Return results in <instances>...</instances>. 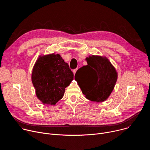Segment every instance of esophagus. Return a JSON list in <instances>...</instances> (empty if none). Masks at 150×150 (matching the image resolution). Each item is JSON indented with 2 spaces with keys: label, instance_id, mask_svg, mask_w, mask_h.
Returning <instances> with one entry per match:
<instances>
[{
  "label": "esophagus",
  "instance_id": "34e87169",
  "mask_svg": "<svg viewBox=\"0 0 150 150\" xmlns=\"http://www.w3.org/2000/svg\"><path fill=\"white\" fill-rule=\"evenodd\" d=\"M77 69H78L76 68V69H74V70H73V72H74V75L75 74V73H76V72Z\"/></svg>",
  "mask_w": 150,
  "mask_h": 150
}]
</instances>
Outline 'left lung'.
Returning <instances> with one entry per match:
<instances>
[{
    "label": "left lung",
    "instance_id": "left-lung-1",
    "mask_svg": "<svg viewBox=\"0 0 150 150\" xmlns=\"http://www.w3.org/2000/svg\"><path fill=\"white\" fill-rule=\"evenodd\" d=\"M88 65L76 71L75 79L87 99L96 102L105 100L112 92L117 78L115 68L109 60L98 56L86 59Z\"/></svg>",
    "mask_w": 150,
    "mask_h": 150
}]
</instances>
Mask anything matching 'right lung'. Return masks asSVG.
Listing matches in <instances>:
<instances>
[{"mask_svg":"<svg viewBox=\"0 0 150 150\" xmlns=\"http://www.w3.org/2000/svg\"><path fill=\"white\" fill-rule=\"evenodd\" d=\"M74 79L68 64L59 54L40 57L32 73V82L38 98L43 104L54 105L63 97L65 88Z\"/></svg>","mask_w":150,"mask_h":150,"instance_id":"right-lung-1","label":"right lung"}]
</instances>
